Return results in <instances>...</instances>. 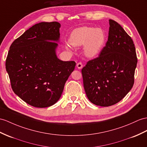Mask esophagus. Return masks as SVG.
Returning a JSON list of instances; mask_svg holds the SVG:
<instances>
[{"label":"esophagus","mask_w":147,"mask_h":147,"mask_svg":"<svg viewBox=\"0 0 147 147\" xmlns=\"http://www.w3.org/2000/svg\"><path fill=\"white\" fill-rule=\"evenodd\" d=\"M77 67L78 69H81L83 67V64H82V62H78L77 63Z\"/></svg>","instance_id":"obj_1"}]
</instances>
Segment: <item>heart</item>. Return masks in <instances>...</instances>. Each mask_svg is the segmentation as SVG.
<instances>
[{"label": "heart", "mask_w": 147, "mask_h": 147, "mask_svg": "<svg viewBox=\"0 0 147 147\" xmlns=\"http://www.w3.org/2000/svg\"><path fill=\"white\" fill-rule=\"evenodd\" d=\"M105 40V35L101 28L87 26L75 29L69 38L71 45H84L85 54L88 57H94L98 54Z\"/></svg>", "instance_id": "b5f03b06"}]
</instances>
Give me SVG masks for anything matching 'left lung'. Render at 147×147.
<instances>
[{"instance_id": "left-lung-1", "label": "left lung", "mask_w": 147, "mask_h": 147, "mask_svg": "<svg viewBox=\"0 0 147 147\" xmlns=\"http://www.w3.org/2000/svg\"><path fill=\"white\" fill-rule=\"evenodd\" d=\"M109 24L105 46L82 69L86 95L92 103L101 107L115 104L130 92L137 64L131 38L115 20L110 19Z\"/></svg>"}]
</instances>
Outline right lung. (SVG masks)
Masks as SVG:
<instances>
[{
  "instance_id": "add662e5",
  "label": "right lung",
  "mask_w": 147,
  "mask_h": 147,
  "mask_svg": "<svg viewBox=\"0 0 147 147\" xmlns=\"http://www.w3.org/2000/svg\"><path fill=\"white\" fill-rule=\"evenodd\" d=\"M60 24L34 25L14 40L5 61L13 91L32 106L45 108L59 100L76 63L56 55Z\"/></svg>"
}]
</instances>
